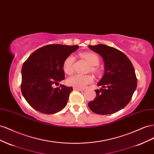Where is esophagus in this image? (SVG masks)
Instances as JSON below:
<instances>
[{
	"instance_id": "1",
	"label": "esophagus",
	"mask_w": 154,
	"mask_h": 154,
	"mask_svg": "<svg viewBox=\"0 0 154 154\" xmlns=\"http://www.w3.org/2000/svg\"><path fill=\"white\" fill-rule=\"evenodd\" d=\"M73 90H77V91H84V88H73Z\"/></svg>"
}]
</instances>
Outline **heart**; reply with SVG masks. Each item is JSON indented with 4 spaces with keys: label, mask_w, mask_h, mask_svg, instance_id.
<instances>
[{
    "label": "heart",
    "mask_w": 154,
    "mask_h": 154,
    "mask_svg": "<svg viewBox=\"0 0 154 154\" xmlns=\"http://www.w3.org/2000/svg\"><path fill=\"white\" fill-rule=\"evenodd\" d=\"M81 55L85 59L88 63L91 64V70L92 72L97 73L99 69L96 66L99 63V56L94 52L87 51L82 53ZM75 60L74 56L72 55H68L63 62V69L66 73L71 75L73 72V63ZM94 81V77L91 75H80L76 74L69 77L68 81V85L77 88H84L88 85L91 84Z\"/></svg>",
    "instance_id": "heart-1"
}]
</instances>
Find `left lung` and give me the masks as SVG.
I'll return each mask as SVG.
<instances>
[{
	"label": "left lung",
	"mask_w": 154,
	"mask_h": 154,
	"mask_svg": "<svg viewBox=\"0 0 154 154\" xmlns=\"http://www.w3.org/2000/svg\"><path fill=\"white\" fill-rule=\"evenodd\" d=\"M102 57L104 74L97 85L96 97L88 103L91 110L99 115L114 113L129 103L137 87V77L127 56L116 48L104 45L88 46Z\"/></svg>",
	"instance_id": "obj_1"
}]
</instances>
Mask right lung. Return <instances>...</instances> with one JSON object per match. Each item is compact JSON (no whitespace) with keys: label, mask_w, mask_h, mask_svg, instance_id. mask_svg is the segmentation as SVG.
<instances>
[{"label":"right lung","mask_w":154,"mask_h":154,"mask_svg":"<svg viewBox=\"0 0 154 154\" xmlns=\"http://www.w3.org/2000/svg\"><path fill=\"white\" fill-rule=\"evenodd\" d=\"M79 46L49 45L35 51L22 68L21 91L35 110L45 114L60 111L66 104L72 87L54 85L64 79L63 62Z\"/></svg>","instance_id":"1"}]
</instances>
